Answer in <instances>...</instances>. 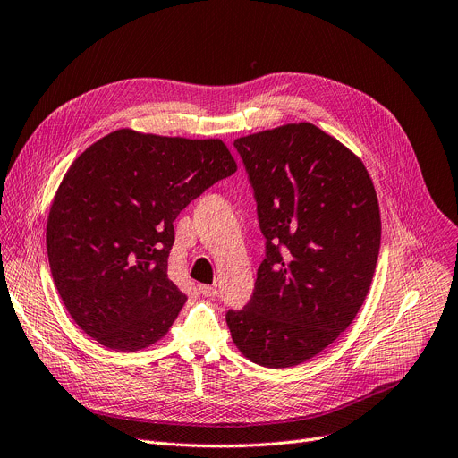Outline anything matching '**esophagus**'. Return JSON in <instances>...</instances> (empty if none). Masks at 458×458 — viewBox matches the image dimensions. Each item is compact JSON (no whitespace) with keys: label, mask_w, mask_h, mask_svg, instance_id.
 <instances>
[{"label":"esophagus","mask_w":458,"mask_h":458,"mask_svg":"<svg viewBox=\"0 0 458 458\" xmlns=\"http://www.w3.org/2000/svg\"><path fill=\"white\" fill-rule=\"evenodd\" d=\"M199 293H200L204 298H216V296H217V288H216V286H210V284H199Z\"/></svg>","instance_id":"obj_1"}]
</instances>
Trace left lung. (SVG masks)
I'll use <instances>...</instances> for the list:
<instances>
[{"label": "left lung", "mask_w": 458, "mask_h": 458, "mask_svg": "<svg viewBox=\"0 0 458 458\" xmlns=\"http://www.w3.org/2000/svg\"><path fill=\"white\" fill-rule=\"evenodd\" d=\"M233 146L267 241L252 298L228 310L226 323L248 360L300 365L335 342L365 301L380 252L378 197L363 162L314 123Z\"/></svg>", "instance_id": "obj_1"}]
</instances>
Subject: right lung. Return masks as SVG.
I'll use <instances>...</instances> for the list:
<instances>
[{"label": "right lung", "instance_id": "right-lung-1", "mask_svg": "<svg viewBox=\"0 0 458 458\" xmlns=\"http://www.w3.org/2000/svg\"><path fill=\"white\" fill-rule=\"evenodd\" d=\"M235 170L219 139L133 130L106 135L71 164L46 237L58 294L86 335L128 352L170 330L186 301L168 277L174 221Z\"/></svg>", "mask_w": 458, "mask_h": 458}]
</instances>
